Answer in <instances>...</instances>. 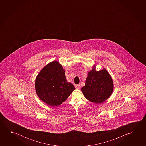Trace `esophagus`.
Here are the masks:
<instances>
[{"label": "esophagus", "instance_id": "obj_1", "mask_svg": "<svg viewBox=\"0 0 146 146\" xmlns=\"http://www.w3.org/2000/svg\"><path fill=\"white\" fill-rule=\"evenodd\" d=\"M75 87L77 89H79V88H80V84H75Z\"/></svg>", "mask_w": 146, "mask_h": 146}]
</instances>
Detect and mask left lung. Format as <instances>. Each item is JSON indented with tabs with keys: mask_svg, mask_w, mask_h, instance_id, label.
<instances>
[{
	"mask_svg": "<svg viewBox=\"0 0 146 146\" xmlns=\"http://www.w3.org/2000/svg\"><path fill=\"white\" fill-rule=\"evenodd\" d=\"M111 76L105 68L97 71L96 65L88 73L85 86L81 89L84 96L92 102L101 103L106 100L113 91Z\"/></svg>",
	"mask_w": 146,
	"mask_h": 146,
	"instance_id": "obj_1",
	"label": "left lung"
}]
</instances>
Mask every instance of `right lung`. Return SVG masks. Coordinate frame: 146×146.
<instances>
[{"mask_svg": "<svg viewBox=\"0 0 146 146\" xmlns=\"http://www.w3.org/2000/svg\"><path fill=\"white\" fill-rule=\"evenodd\" d=\"M35 89L41 100L51 106H56L66 100L75 88L67 81L62 65L54 60L38 74Z\"/></svg>", "mask_w": 146, "mask_h": 146, "instance_id": "obj_1", "label": "right lung"}]
</instances>
